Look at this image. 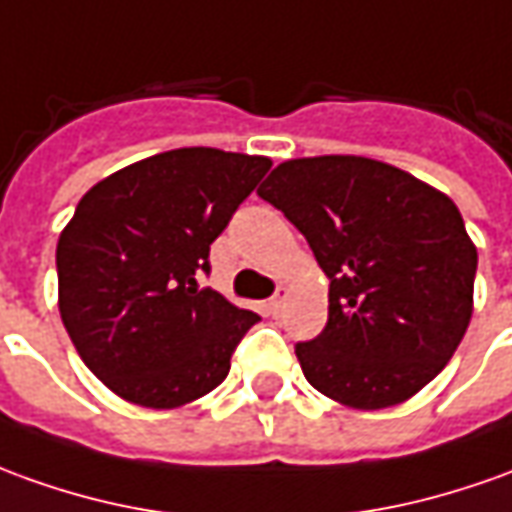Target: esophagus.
I'll return each mask as SVG.
<instances>
[{
  "label": "esophagus",
  "mask_w": 512,
  "mask_h": 512,
  "mask_svg": "<svg viewBox=\"0 0 512 512\" xmlns=\"http://www.w3.org/2000/svg\"><path fill=\"white\" fill-rule=\"evenodd\" d=\"M281 309H284V290H278L270 301H267V312L273 317L281 315Z\"/></svg>",
  "instance_id": "obj_1"
}]
</instances>
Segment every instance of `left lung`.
<instances>
[{
	"label": "left lung",
	"mask_w": 512,
	"mask_h": 512,
	"mask_svg": "<svg viewBox=\"0 0 512 512\" xmlns=\"http://www.w3.org/2000/svg\"><path fill=\"white\" fill-rule=\"evenodd\" d=\"M329 278V323L295 345L306 382L357 410L415 396L463 340L477 248L449 197L362 155L278 164L256 189Z\"/></svg>",
	"instance_id": "8db88e82"
}]
</instances>
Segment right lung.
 <instances>
[{
  "instance_id": "1",
  "label": "right lung",
  "mask_w": 512,
  "mask_h": 512,
  "mask_svg": "<svg viewBox=\"0 0 512 512\" xmlns=\"http://www.w3.org/2000/svg\"><path fill=\"white\" fill-rule=\"evenodd\" d=\"M270 158L181 147L91 186L58 239L63 326L88 370L125 401L169 410L211 393L262 317L211 287V242Z\"/></svg>"
}]
</instances>
